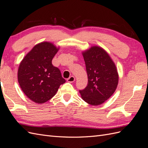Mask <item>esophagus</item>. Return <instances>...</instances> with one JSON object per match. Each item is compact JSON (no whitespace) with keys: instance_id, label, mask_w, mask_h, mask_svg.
I'll list each match as a JSON object with an SVG mask.
<instances>
[{"instance_id":"obj_1","label":"esophagus","mask_w":148,"mask_h":148,"mask_svg":"<svg viewBox=\"0 0 148 148\" xmlns=\"http://www.w3.org/2000/svg\"><path fill=\"white\" fill-rule=\"evenodd\" d=\"M75 80V78L73 77V76H71L68 79H67V82L69 83H73Z\"/></svg>"}]
</instances>
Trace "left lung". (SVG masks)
Listing matches in <instances>:
<instances>
[{
    "label": "left lung",
    "instance_id": "obj_1",
    "mask_svg": "<svg viewBox=\"0 0 148 148\" xmlns=\"http://www.w3.org/2000/svg\"><path fill=\"white\" fill-rule=\"evenodd\" d=\"M82 54L88 83L84 89L79 90V93L89 104L99 106L110 98L117 89V70L108 53L101 47L92 46Z\"/></svg>",
    "mask_w": 148,
    "mask_h": 148
}]
</instances>
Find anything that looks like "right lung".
I'll return each mask as SVG.
<instances>
[{"label": "right lung", "mask_w": 148, "mask_h": 148, "mask_svg": "<svg viewBox=\"0 0 148 148\" xmlns=\"http://www.w3.org/2000/svg\"><path fill=\"white\" fill-rule=\"evenodd\" d=\"M53 44L42 42L34 46L20 62L18 82L29 99L38 104L50 100L65 83L60 70L52 64L59 51Z\"/></svg>", "instance_id": "1"}]
</instances>
